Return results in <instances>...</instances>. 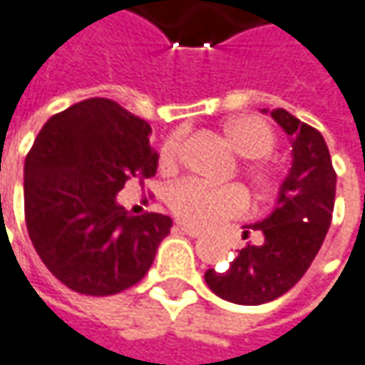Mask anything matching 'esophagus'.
Returning a JSON list of instances; mask_svg holds the SVG:
<instances>
[{"label":"esophagus","mask_w":365,"mask_h":365,"mask_svg":"<svg viewBox=\"0 0 365 365\" xmlns=\"http://www.w3.org/2000/svg\"><path fill=\"white\" fill-rule=\"evenodd\" d=\"M178 229L182 230L183 235H190V237H200V235H202V230H200V229H194V227H187V225H182V222L178 225Z\"/></svg>","instance_id":"obj_1"}]
</instances>
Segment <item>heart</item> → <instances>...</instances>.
<instances>
[{
    "label": "heart",
    "instance_id": "heart-1",
    "mask_svg": "<svg viewBox=\"0 0 365 365\" xmlns=\"http://www.w3.org/2000/svg\"><path fill=\"white\" fill-rule=\"evenodd\" d=\"M222 136L232 153H237L243 159H255V161H247L243 165V173L257 192H265L274 182L272 169L259 161L262 157H267L276 145L269 126L255 116H235L222 124ZM180 147H182L180 135H171L163 140L159 149V167L163 171L175 169ZM167 204L171 212L187 227L208 229L218 225L220 220H227L243 212L247 198L235 185L212 187L194 180H183L169 190Z\"/></svg>",
    "mask_w": 365,
    "mask_h": 365
}]
</instances>
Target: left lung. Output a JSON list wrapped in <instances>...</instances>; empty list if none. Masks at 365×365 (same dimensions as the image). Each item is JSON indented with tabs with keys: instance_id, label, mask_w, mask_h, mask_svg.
Segmentation results:
<instances>
[{
	"instance_id": "obj_1",
	"label": "left lung",
	"mask_w": 365,
	"mask_h": 365,
	"mask_svg": "<svg viewBox=\"0 0 365 365\" xmlns=\"http://www.w3.org/2000/svg\"><path fill=\"white\" fill-rule=\"evenodd\" d=\"M269 116L292 143V165L272 214L251 225L263 241L237 251L229 267L204 274L216 296L245 307L276 300L307 274L325 241L335 206L337 175L323 135L282 108Z\"/></svg>"
}]
</instances>
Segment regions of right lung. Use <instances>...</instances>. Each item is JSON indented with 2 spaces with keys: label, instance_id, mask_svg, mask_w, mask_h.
Returning <instances> with one entry per match:
<instances>
[{
  "label": "right lung",
  "instance_id": "add662e5",
  "mask_svg": "<svg viewBox=\"0 0 365 365\" xmlns=\"http://www.w3.org/2000/svg\"><path fill=\"white\" fill-rule=\"evenodd\" d=\"M149 135V122L112 100L89 98L48 120L26 157L30 241L75 292L110 296L135 286L169 235V216H133L116 202L126 180L157 173Z\"/></svg>",
  "mask_w": 365,
  "mask_h": 365
}]
</instances>
